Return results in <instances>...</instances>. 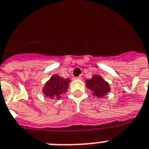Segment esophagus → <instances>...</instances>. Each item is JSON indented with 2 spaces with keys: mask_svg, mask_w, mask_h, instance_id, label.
<instances>
[{
  "mask_svg": "<svg viewBox=\"0 0 149 149\" xmlns=\"http://www.w3.org/2000/svg\"><path fill=\"white\" fill-rule=\"evenodd\" d=\"M74 79H75V80H81L82 77H74Z\"/></svg>",
  "mask_w": 149,
  "mask_h": 149,
  "instance_id": "34e87169",
  "label": "esophagus"
}]
</instances>
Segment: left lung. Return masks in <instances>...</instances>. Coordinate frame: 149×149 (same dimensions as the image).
<instances>
[{"label": "left lung", "mask_w": 149, "mask_h": 149, "mask_svg": "<svg viewBox=\"0 0 149 149\" xmlns=\"http://www.w3.org/2000/svg\"><path fill=\"white\" fill-rule=\"evenodd\" d=\"M86 86L93 93V95L97 97L101 98L110 91V84L101 76L95 74L91 78L85 81Z\"/></svg>", "instance_id": "obj_1"}]
</instances>
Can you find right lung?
Instances as JSON below:
<instances>
[{"mask_svg":"<svg viewBox=\"0 0 149 149\" xmlns=\"http://www.w3.org/2000/svg\"><path fill=\"white\" fill-rule=\"evenodd\" d=\"M70 82L71 80L69 78H63L59 75L54 74L45 82L42 93L45 97L51 99L59 100L61 95L68 91Z\"/></svg>","mask_w":149,"mask_h":149,"instance_id":"obj_1","label":"right lung"}]
</instances>
